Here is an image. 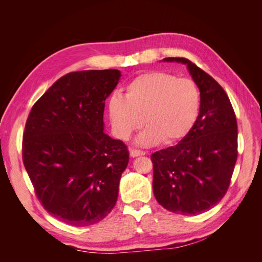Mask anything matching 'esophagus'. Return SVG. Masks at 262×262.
Returning a JSON list of instances; mask_svg holds the SVG:
<instances>
[{"mask_svg":"<svg viewBox=\"0 0 262 262\" xmlns=\"http://www.w3.org/2000/svg\"><path fill=\"white\" fill-rule=\"evenodd\" d=\"M142 155H145L144 150H141V149H130V156H131V157H138V156H142Z\"/></svg>","mask_w":262,"mask_h":262,"instance_id":"esophagus-1","label":"esophagus"}]
</instances>
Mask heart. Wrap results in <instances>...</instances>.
Wrapping results in <instances>:
<instances>
[{"label":"heart","mask_w":262,"mask_h":262,"mask_svg":"<svg viewBox=\"0 0 262 262\" xmlns=\"http://www.w3.org/2000/svg\"><path fill=\"white\" fill-rule=\"evenodd\" d=\"M108 116L114 133L128 140L141 128H147L136 143L142 146L177 143L192 130L201 110V93L189 78L153 71L126 85L125 97L114 94L108 101Z\"/></svg>","instance_id":"obj_1"}]
</instances>
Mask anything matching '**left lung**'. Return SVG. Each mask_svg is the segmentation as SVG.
<instances>
[{"instance_id": "left-lung-1", "label": "left lung", "mask_w": 262, "mask_h": 262, "mask_svg": "<svg viewBox=\"0 0 262 262\" xmlns=\"http://www.w3.org/2000/svg\"><path fill=\"white\" fill-rule=\"evenodd\" d=\"M164 62L187 66L201 93L199 118L178 144L155 152L153 191L163 208L181 215L210 210L227 191L237 160V122L222 86L185 58Z\"/></svg>"}]
</instances>
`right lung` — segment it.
<instances>
[{"instance_id": "add662e5", "label": "right lung", "mask_w": 262, "mask_h": 262, "mask_svg": "<svg viewBox=\"0 0 262 262\" xmlns=\"http://www.w3.org/2000/svg\"><path fill=\"white\" fill-rule=\"evenodd\" d=\"M120 77L119 70L69 73L30 110L24 166L42 207L66 224H96L117 202L129 152L104 133V110Z\"/></svg>"}]
</instances>
